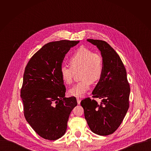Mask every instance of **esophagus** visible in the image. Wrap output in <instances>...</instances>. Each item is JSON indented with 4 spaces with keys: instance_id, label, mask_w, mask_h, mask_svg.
I'll list each match as a JSON object with an SVG mask.
<instances>
[{
    "instance_id": "obj_1",
    "label": "esophagus",
    "mask_w": 151,
    "mask_h": 151,
    "mask_svg": "<svg viewBox=\"0 0 151 151\" xmlns=\"http://www.w3.org/2000/svg\"><path fill=\"white\" fill-rule=\"evenodd\" d=\"M77 103H78V105H80V103H81V100H80V98H77Z\"/></svg>"
}]
</instances>
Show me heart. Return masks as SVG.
<instances>
[{
    "label": "heart",
    "instance_id": "obj_1",
    "mask_svg": "<svg viewBox=\"0 0 151 151\" xmlns=\"http://www.w3.org/2000/svg\"><path fill=\"white\" fill-rule=\"evenodd\" d=\"M71 67L62 65L60 74L63 81L67 84L73 83L74 72L80 70V81L75 84L68 91L71 96L81 97L86 94L90 89L92 82L98 81L104 71V61L98 53H93L84 47L78 49L69 59Z\"/></svg>",
    "mask_w": 151,
    "mask_h": 151
}]
</instances>
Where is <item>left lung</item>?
<instances>
[{
  "label": "left lung",
  "instance_id": "obj_1",
  "mask_svg": "<svg viewBox=\"0 0 151 151\" xmlns=\"http://www.w3.org/2000/svg\"><path fill=\"white\" fill-rule=\"evenodd\" d=\"M101 52L104 61L103 74L94 88V98L100 104L87 98L81 102L91 130L99 135L113 133L121 124L129 108L130 88L127 72L120 56L106 42L88 39Z\"/></svg>",
  "mask_w": 151,
  "mask_h": 151
}]
</instances>
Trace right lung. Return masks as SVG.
Returning <instances> with one entry per match:
<instances>
[{
  "label": "right lung",
  "instance_id": "1",
  "mask_svg": "<svg viewBox=\"0 0 151 151\" xmlns=\"http://www.w3.org/2000/svg\"><path fill=\"white\" fill-rule=\"evenodd\" d=\"M79 41L46 43L26 65L21 98L24 116L41 137L56 140L65 132L71 111L77 105L74 96L65 98L60 67L65 54Z\"/></svg>",
  "mask_w": 151,
  "mask_h": 151
}]
</instances>
